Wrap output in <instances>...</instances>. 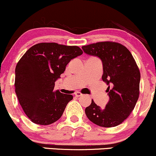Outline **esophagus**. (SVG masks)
<instances>
[{"mask_svg":"<svg viewBox=\"0 0 156 156\" xmlns=\"http://www.w3.org/2000/svg\"><path fill=\"white\" fill-rule=\"evenodd\" d=\"M75 95L76 97H80V96H82V95H83V94L81 93V92H76L75 93Z\"/></svg>","mask_w":156,"mask_h":156,"instance_id":"1","label":"esophagus"}]
</instances>
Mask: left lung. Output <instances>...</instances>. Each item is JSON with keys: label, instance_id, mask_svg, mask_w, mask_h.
Returning a JSON list of instances; mask_svg holds the SVG:
<instances>
[{"label": "left lung", "instance_id": "left-lung-1", "mask_svg": "<svg viewBox=\"0 0 156 156\" xmlns=\"http://www.w3.org/2000/svg\"><path fill=\"white\" fill-rule=\"evenodd\" d=\"M83 52L97 56L103 64L102 80L108 85L109 100L101 108L92 100L85 109L87 118L98 126L112 127L128 118L139 97V69L126 47L112 41L98 42L82 47Z\"/></svg>", "mask_w": 156, "mask_h": 156}]
</instances>
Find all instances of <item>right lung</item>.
<instances>
[{"mask_svg": "<svg viewBox=\"0 0 156 156\" xmlns=\"http://www.w3.org/2000/svg\"><path fill=\"white\" fill-rule=\"evenodd\" d=\"M82 54L77 46L40 43L22 56L15 68V92L31 121L49 125L61 117L73 96L54 91L55 82L68 63Z\"/></svg>", "mask_w": 156, "mask_h": 156, "instance_id": "right-lung-1", "label": "right lung"}]
</instances>
